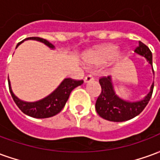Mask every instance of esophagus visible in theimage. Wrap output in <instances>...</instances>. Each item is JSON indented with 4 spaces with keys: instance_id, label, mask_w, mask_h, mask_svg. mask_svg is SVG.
Returning <instances> with one entry per match:
<instances>
[{
    "instance_id": "34e87169",
    "label": "esophagus",
    "mask_w": 160,
    "mask_h": 160,
    "mask_svg": "<svg viewBox=\"0 0 160 160\" xmlns=\"http://www.w3.org/2000/svg\"><path fill=\"white\" fill-rule=\"evenodd\" d=\"M94 80V78L92 77V75H91V74H88L87 76L85 77V79H84V82L85 83H88V82H90V81H92Z\"/></svg>"
}]
</instances>
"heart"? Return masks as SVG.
Segmentation results:
<instances>
[{"mask_svg":"<svg viewBox=\"0 0 160 160\" xmlns=\"http://www.w3.org/2000/svg\"><path fill=\"white\" fill-rule=\"evenodd\" d=\"M123 57V53L118 51L115 44H103L88 49L82 55V60L87 67H99L109 61H119Z\"/></svg>","mask_w":160,"mask_h":160,"instance_id":"heart-1","label":"heart"}]
</instances>
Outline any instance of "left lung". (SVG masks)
Masks as SVG:
<instances>
[{"instance_id": "1", "label": "left lung", "mask_w": 160, "mask_h": 160, "mask_svg": "<svg viewBox=\"0 0 160 160\" xmlns=\"http://www.w3.org/2000/svg\"><path fill=\"white\" fill-rule=\"evenodd\" d=\"M135 54L143 56L151 65L152 73V55L151 50L143 42H139V46L134 50ZM101 94L95 104L97 113L101 118L111 122H125L135 118L143 111L150 100L153 90V83L150 91L142 99L138 101H128L122 99L116 93L111 76L104 77L99 80Z\"/></svg>"}]
</instances>
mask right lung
Segmentation results:
<instances>
[{
	"label": "right lung",
	"instance_id": "obj_1",
	"mask_svg": "<svg viewBox=\"0 0 160 160\" xmlns=\"http://www.w3.org/2000/svg\"><path fill=\"white\" fill-rule=\"evenodd\" d=\"M26 40H36V41L44 43L49 49H55V46L53 45L52 43H50L49 41L41 38H37V37L27 38L25 40L19 42L16 46V48H18V46L20 45ZM82 84H83V80H73L69 78H67L62 81V83L57 87L56 90L53 91L47 97L43 98L38 101H35V102H26V101L19 99V98L15 96V94L12 92L11 83L8 79L9 91L17 106L19 108V110L22 111L23 113L34 118H48L58 114L65 106L71 92L75 87H79Z\"/></svg>",
	"mask_w": 160,
	"mask_h": 160
}]
</instances>
